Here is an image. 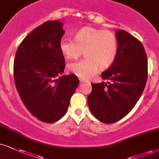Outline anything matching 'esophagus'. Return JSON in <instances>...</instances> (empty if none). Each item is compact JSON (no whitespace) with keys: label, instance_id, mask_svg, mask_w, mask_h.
Wrapping results in <instances>:
<instances>
[{"label":"esophagus","instance_id":"obj_1","mask_svg":"<svg viewBox=\"0 0 159 159\" xmlns=\"http://www.w3.org/2000/svg\"><path fill=\"white\" fill-rule=\"evenodd\" d=\"M80 83H87V82L84 81V80H80Z\"/></svg>","mask_w":159,"mask_h":159}]
</instances>
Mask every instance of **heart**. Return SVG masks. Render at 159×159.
I'll list each match as a JSON object with an SVG mask.
<instances>
[{
  "instance_id": "1",
  "label": "heart",
  "mask_w": 159,
  "mask_h": 159,
  "mask_svg": "<svg viewBox=\"0 0 159 159\" xmlns=\"http://www.w3.org/2000/svg\"><path fill=\"white\" fill-rule=\"evenodd\" d=\"M60 52L66 58L76 59L83 54L85 57L67 66L69 71L82 79H89L97 71L114 62L118 54L119 42L111 31L86 26L74 35V40L62 38L59 43Z\"/></svg>"
}]
</instances>
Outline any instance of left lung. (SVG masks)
<instances>
[{
	"instance_id": "left-lung-1",
	"label": "left lung",
	"mask_w": 159,
	"mask_h": 159,
	"mask_svg": "<svg viewBox=\"0 0 159 159\" xmlns=\"http://www.w3.org/2000/svg\"><path fill=\"white\" fill-rule=\"evenodd\" d=\"M118 54L102 74L107 83L91 84L88 105L94 116L111 124L124 118L142 94L148 79V59L142 43L126 31L117 30Z\"/></svg>"
}]
</instances>
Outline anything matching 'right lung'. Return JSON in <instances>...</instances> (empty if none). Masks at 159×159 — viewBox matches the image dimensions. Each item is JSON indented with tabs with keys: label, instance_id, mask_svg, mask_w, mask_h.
<instances>
[{
	"label": "right lung",
	"instance_id": "right-lung-1",
	"mask_svg": "<svg viewBox=\"0 0 159 159\" xmlns=\"http://www.w3.org/2000/svg\"><path fill=\"white\" fill-rule=\"evenodd\" d=\"M63 24L47 21L32 31L20 45L14 78L21 100L39 120L52 123L67 111L79 85L76 75H62L65 59L59 47Z\"/></svg>",
	"mask_w": 159,
	"mask_h": 159
}]
</instances>
